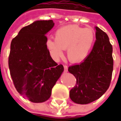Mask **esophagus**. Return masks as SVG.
Segmentation results:
<instances>
[{
	"instance_id": "34e87169",
	"label": "esophagus",
	"mask_w": 121,
	"mask_h": 121,
	"mask_svg": "<svg viewBox=\"0 0 121 121\" xmlns=\"http://www.w3.org/2000/svg\"><path fill=\"white\" fill-rule=\"evenodd\" d=\"M63 67H64V72H67L68 71V67L65 65H63Z\"/></svg>"
}]
</instances>
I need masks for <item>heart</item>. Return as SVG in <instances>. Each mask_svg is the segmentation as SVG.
<instances>
[{
  "label": "heart",
  "mask_w": 121,
  "mask_h": 121,
  "mask_svg": "<svg viewBox=\"0 0 121 121\" xmlns=\"http://www.w3.org/2000/svg\"><path fill=\"white\" fill-rule=\"evenodd\" d=\"M95 38L92 28L68 25L59 28L55 33V39H48L47 45L51 55L58 60L63 55V50L67 49L69 60L78 63L84 60L89 55Z\"/></svg>",
  "instance_id": "b5f03b06"
}]
</instances>
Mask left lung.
<instances>
[{"label": "left lung", "mask_w": 121, "mask_h": 121, "mask_svg": "<svg viewBox=\"0 0 121 121\" xmlns=\"http://www.w3.org/2000/svg\"><path fill=\"white\" fill-rule=\"evenodd\" d=\"M95 28L96 41L89 56L83 62L68 69L76 80L69 92L71 100L76 104H89L99 99L109 88L112 80V45L106 32L97 26Z\"/></svg>", "instance_id": "obj_1"}]
</instances>
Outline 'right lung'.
<instances>
[{
    "mask_svg": "<svg viewBox=\"0 0 121 121\" xmlns=\"http://www.w3.org/2000/svg\"><path fill=\"white\" fill-rule=\"evenodd\" d=\"M52 20L37 21L23 27L12 41L8 58L10 75L18 93L34 103L43 102L63 71L47 48L46 34Z\"/></svg>",
    "mask_w": 121,
    "mask_h": 121,
    "instance_id": "add662e5",
    "label": "right lung"
}]
</instances>
